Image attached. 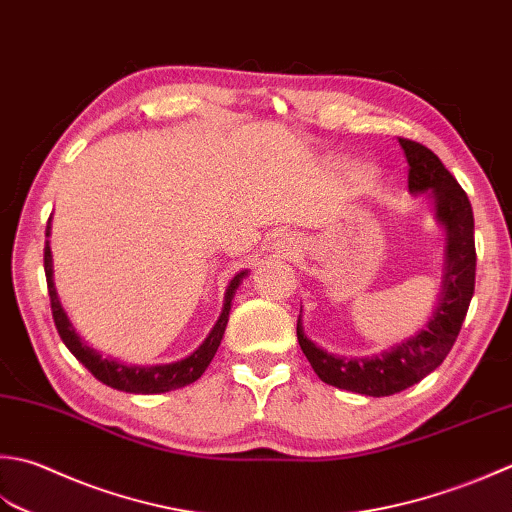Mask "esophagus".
<instances>
[{
  "mask_svg": "<svg viewBox=\"0 0 512 512\" xmlns=\"http://www.w3.org/2000/svg\"><path fill=\"white\" fill-rule=\"evenodd\" d=\"M273 250H275V253L282 255V257L295 255V250H297L295 237L290 235V233H279V235L275 237V242H273Z\"/></svg>",
  "mask_w": 512,
  "mask_h": 512,
  "instance_id": "1",
  "label": "esophagus"
}]
</instances>
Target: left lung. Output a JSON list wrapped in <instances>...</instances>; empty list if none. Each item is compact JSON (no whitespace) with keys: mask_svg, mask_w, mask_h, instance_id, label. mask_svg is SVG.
Segmentation results:
<instances>
[{"mask_svg":"<svg viewBox=\"0 0 512 512\" xmlns=\"http://www.w3.org/2000/svg\"><path fill=\"white\" fill-rule=\"evenodd\" d=\"M399 146L408 162V190L433 199L435 219L446 235L433 315L415 335L370 357L328 353L306 337L302 315L297 319V342L317 377L328 386L368 397L402 393L433 373L453 348L475 293V219L468 195L433 150L410 139H399Z\"/></svg>","mask_w":512,"mask_h":512,"instance_id":"8db88e82","label":"left lung"}]
</instances>
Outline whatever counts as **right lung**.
<instances>
[{"mask_svg": "<svg viewBox=\"0 0 512 512\" xmlns=\"http://www.w3.org/2000/svg\"><path fill=\"white\" fill-rule=\"evenodd\" d=\"M46 237H50V219L46 226ZM44 270H46V284H48V295H50V310H53L57 333H59V337H62L66 348L90 370V373L99 379V382L110 386V388H115V390H124V393H135V395L168 393V390H177V388L193 384L204 375L208 364L213 362L219 344H222L224 330L228 324V315H230V306H233V297L237 293V288L248 277V270H242V273H237L233 279H230V284L224 293L222 313H219V319L215 322V326L210 328V333L206 335L204 342L199 344L195 353H190L188 357L179 359V362H173V364L135 366V364L117 362V359H113V357H102V353H97L95 348H90L84 339L79 337L75 326L70 324V319L66 315L62 302H59V295L55 288L53 253H50L48 239H46V248H44Z\"/></svg>", "mask_w": 512, "mask_h": 512, "instance_id": "right-lung-1", "label": "right lung"}]
</instances>
